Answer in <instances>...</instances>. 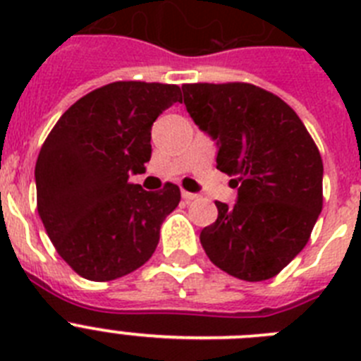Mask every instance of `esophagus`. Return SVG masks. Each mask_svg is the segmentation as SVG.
<instances>
[{"label": "esophagus", "mask_w": 361, "mask_h": 361, "mask_svg": "<svg viewBox=\"0 0 361 361\" xmlns=\"http://www.w3.org/2000/svg\"><path fill=\"white\" fill-rule=\"evenodd\" d=\"M197 193H190V191H183V199L186 200V202H191V200H195L197 199Z\"/></svg>", "instance_id": "obj_1"}]
</instances>
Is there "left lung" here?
Listing matches in <instances>:
<instances>
[{"mask_svg": "<svg viewBox=\"0 0 361 361\" xmlns=\"http://www.w3.org/2000/svg\"><path fill=\"white\" fill-rule=\"evenodd\" d=\"M183 92L191 119L216 141V168L238 186L233 206L215 202L200 244L235 279H273L304 250L322 212L320 152L295 110L258 86L195 82Z\"/></svg>", "mask_w": 361, "mask_h": 361, "instance_id": "1", "label": "left lung"}]
</instances>
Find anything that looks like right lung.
Wrapping results in <instances>:
<instances>
[{
  "label": "right lung",
  "instance_id": "right-lung-1",
  "mask_svg": "<svg viewBox=\"0 0 361 361\" xmlns=\"http://www.w3.org/2000/svg\"><path fill=\"white\" fill-rule=\"evenodd\" d=\"M177 101V85L110 82L73 103L41 146L37 213L57 253L82 279H121L157 247L180 190L168 183L146 191L128 178L145 171L153 123Z\"/></svg>",
  "mask_w": 361,
  "mask_h": 361
}]
</instances>
